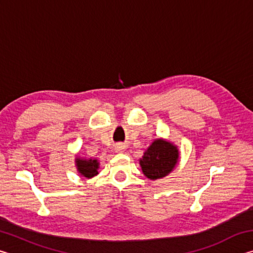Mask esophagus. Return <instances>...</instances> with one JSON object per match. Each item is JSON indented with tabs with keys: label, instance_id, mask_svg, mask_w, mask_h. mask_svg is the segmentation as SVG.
Segmentation results:
<instances>
[{
	"label": "esophagus",
	"instance_id": "1",
	"mask_svg": "<svg viewBox=\"0 0 253 253\" xmlns=\"http://www.w3.org/2000/svg\"><path fill=\"white\" fill-rule=\"evenodd\" d=\"M124 151V147L123 146H117L116 147V152H123Z\"/></svg>",
	"mask_w": 253,
	"mask_h": 253
}]
</instances>
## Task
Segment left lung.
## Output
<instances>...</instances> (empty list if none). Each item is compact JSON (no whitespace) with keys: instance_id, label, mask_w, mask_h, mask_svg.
<instances>
[{"instance_id":"8db88e82","label":"left lung","mask_w":253,"mask_h":253,"mask_svg":"<svg viewBox=\"0 0 253 253\" xmlns=\"http://www.w3.org/2000/svg\"><path fill=\"white\" fill-rule=\"evenodd\" d=\"M179 158L178 147L165 138H156L139 160L143 174L149 179H160L172 172Z\"/></svg>"}]
</instances>
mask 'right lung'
<instances>
[{"mask_svg":"<svg viewBox=\"0 0 253 253\" xmlns=\"http://www.w3.org/2000/svg\"><path fill=\"white\" fill-rule=\"evenodd\" d=\"M99 164L96 158H85L80 157L76 155L75 158V165L77 169V172L80 174V176L85 178H92L98 174V169H99Z\"/></svg>","mask_w":253,"mask_h":253,"instance_id":"add662e5","label":"right lung"}]
</instances>
